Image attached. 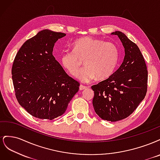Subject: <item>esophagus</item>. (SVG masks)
<instances>
[{"instance_id": "obj_1", "label": "esophagus", "mask_w": 160, "mask_h": 160, "mask_svg": "<svg viewBox=\"0 0 160 160\" xmlns=\"http://www.w3.org/2000/svg\"><path fill=\"white\" fill-rule=\"evenodd\" d=\"M86 88H88V87H87V86H85V85H80V86H79V89L80 90H83Z\"/></svg>"}]
</instances>
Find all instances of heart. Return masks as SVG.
I'll list each match as a JSON object with an SVG mask.
<instances>
[{"mask_svg": "<svg viewBox=\"0 0 160 160\" xmlns=\"http://www.w3.org/2000/svg\"><path fill=\"white\" fill-rule=\"evenodd\" d=\"M72 47L61 55L62 66L72 76L77 75L83 60L86 67L77 74L81 81L89 82L96 77L105 79L113 73L119 59L118 47L113 42L85 37L76 41Z\"/></svg>", "mask_w": 160, "mask_h": 160, "instance_id": "heart-1", "label": "heart"}]
</instances>
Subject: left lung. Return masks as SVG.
Masks as SVG:
<instances>
[{
  "label": "left lung",
  "mask_w": 160,
  "mask_h": 160,
  "mask_svg": "<svg viewBox=\"0 0 160 160\" xmlns=\"http://www.w3.org/2000/svg\"><path fill=\"white\" fill-rule=\"evenodd\" d=\"M125 48L123 61L107 79L91 86L93 105L103 120L118 122L128 118L145 98L148 90V70L138 45L124 33L115 31Z\"/></svg>",
  "instance_id": "left-lung-1"
}]
</instances>
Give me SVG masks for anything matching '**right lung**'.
<instances>
[{
    "label": "right lung",
    "instance_id": "add662e5",
    "mask_svg": "<svg viewBox=\"0 0 160 160\" xmlns=\"http://www.w3.org/2000/svg\"><path fill=\"white\" fill-rule=\"evenodd\" d=\"M66 34L45 29L27 40L12 67L18 103L37 118L52 120L63 114L80 83L67 75L52 55L56 41Z\"/></svg>",
    "mask_w": 160,
    "mask_h": 160
}]
</instances>
